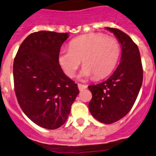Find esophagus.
I'll return each mask as SVG.
<instances>
[{
    "label": "esophagus",
    "instance_id": "34e87169",
    "mask_svg": "<svg viewBox=\"0 0 156 156\" xmlns=\"http://www.w3.org/2000/svg\"><path fill=\"white\" fill-rule=\"evenodd\" d=\"M78 89H79V90H84V89L87 88V86H86V85L79 84V83H78Z\"/></svg>",
    "mask_w": 156,
    "mask_h": 156
}]
</instances>
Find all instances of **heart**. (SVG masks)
I'll return each mask as SVG.
<instances>
[{
    "instance_id": "1",
    "label": "heart",
    "mask_w": 156,
    "mask_h": 156,
    "mask_svg": "<svg viewBox=\"0 0 156 156\" xmlns=\"http://www.w3.org/2000/svg\"><path fill=\"white\" fill-rule=\"evenodd\" d=\"M118 41L100 33L81 36L70 43V49L60 51V65L68 77H73L82 60L84 65L80 78L94 75L97 79L108 75L116 66L120 56Z\"/></svg>"
}]
</instances>
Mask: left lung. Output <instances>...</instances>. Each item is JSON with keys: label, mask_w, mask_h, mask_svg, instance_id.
Returning <instances> with one entry per match:
<instances>
[{"label": "left lung", "mask_w": 156, "mask_h": 156, "mask_svg": "<svg viewBox=\"0 0 156 156\" xmlns=\"http://www.w3.org/2000/svg\"><path fill=\"white\" fill-rule=\"evenodd\" d=\"M121 46L120 64L104 82L90 85L92 99L89 109L92 116L104 124H112L129 113L136 100L143 82V67L137 45L124 31L106 27Z\"/></svg>", "instance_id": "left-lung-1"}]
</instances>
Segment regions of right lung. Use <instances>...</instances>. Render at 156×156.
<instances>
[{
  "mask_svg": "<svg viewBox=\"0 0 156 156\" xmlns=\"http://www.w3.org/2000/svg\"><path fill=\"white\" fill-rule=\"evenodd\" d=\"M68 33L40 31L20 44L13 62L16 96L26 116L47 129L66 122L79 93L78 85L58 63L61 46Z\"/></svg>",
  "mask_w": 156,
  "mask_h": 156,
  "instance_id": "right-lung-1",
  "label": "right lung"
}]
</instances>
